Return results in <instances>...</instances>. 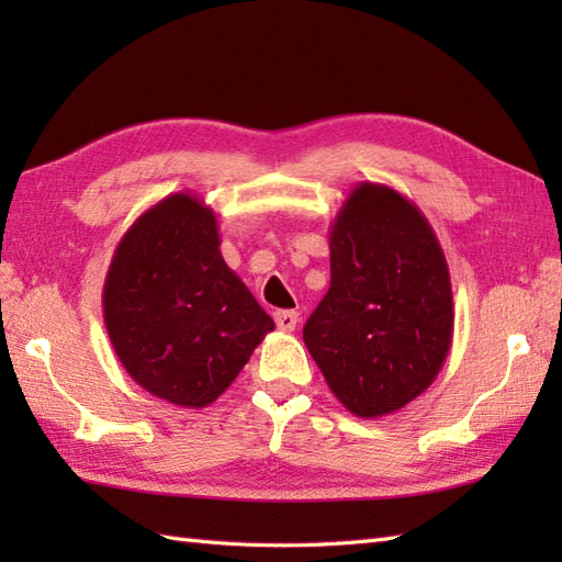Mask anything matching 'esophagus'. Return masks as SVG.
Instances as JSON below:
<instances>
[{
  "mask_svg": "<svg viewBox=\"0 0 562 562\" xmlns=\"http://www.w3.org/2000/svg\"><path fill=\"white\" fill-rule=\"evenodd\" d=\"M274 324H278L280 330L290 333L300 324V314L296 312H288V308H280V312H274Z\"/></svg>",
  "mask_w": 562,
  "mask_h": 562,
  "instance_id": "esophagus-1",
  "label": "esophagus"
}]
</instances>
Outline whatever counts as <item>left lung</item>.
<instances>
[{"label": "left lung", "instance_id": "obj_1", "mask_svg": "<svg viewBox=\"0 0 562 562\" xmlns=\"http://www.w3.org/2000/svg\"><path fill=\"white\" fill-rule=\"evenodd\" d=\"M328 244L330 288L304 342L352 415H391L429 389L451 348L445 250L415 202L369 181L345 198Z\"/></svg>", "mask_w": 562, "mask_h": 562}]
</instances>
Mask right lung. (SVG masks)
I'll use <instances>...</instances> for the list:
<instances>
[{"label": "right lung", "mask_w": 562, "mask_h": 562, "mask_svg": "<svg viewBox=\"0 0 562 562\" xmlns=\"http://www.w3.org/2000/svg\"><path fill=\"white\" fill-rule=\"evenodd\" d=\"M217 214L173 193L142 212L115 246L103 321L125 372L151 396L205 408L274 330L220 250Z\"/></svg>", "instance_id": "1"}]
</instances>
